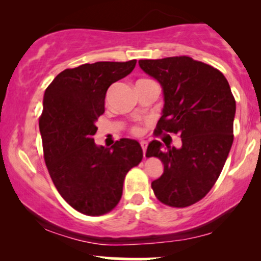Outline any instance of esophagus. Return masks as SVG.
<instances>
[{
  "label": "esophagus",
  "instance_id": "obj_1",
  "mask_svg": "<svg viewBox=\"0 0 261 261\" xmlns=\"http://www.w3.org/2000/svg\"><path fill=\"white\" fill-rule=\"evenodd\" d=\"M140 145H141V147H142V151H143V155H145L146 148H147V141L142 140V141H141V142H140Z\"/></svg>",
  "mask_w": 261,
  "mask_h": 261
}]
</instances>
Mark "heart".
Returning <instances> with one entry per match:
<instances>
[{"instance_id":"obj_1","label":"heart","mask_w":261,"mask_h":261,"mask_svg":"<svg viewBox=\"0 0 261 261\" xmlns=\"http://www.w3.org/2000/svg\"><path fill=\"white\" fill-rule=\"evenodd\" d=\"M136 131H137V130H136Z\"/></svg>"}]
</instances>
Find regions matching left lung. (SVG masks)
Returning <instances> with one entry per match:
<instances>
[{"mask_svg": "<svg viewBox=\"0 0 261 261\" xmlns=\"http://www.w3.org/2000/svg\"><path fill=\"white\" fill-rule=\"evenodd\" d=\"M139 65L163 92L155 134L181 137L180 148H163L157 140L148 143L146 155L164 166L152 189L161 202L187 207L201 200L222 172L233 143L234 97L222 72L189 56L140 60Z\"/></svg>", "mask_w": 261, "mask_h": 261, "instance_id": "1", "label": "left lung"}]
</instances>
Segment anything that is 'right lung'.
Here are the masks:
<instances>
[{"instance_id":"right-lung-1","label":"right lung","mask_w":261,"mask_h":261,"mask_svg":"<svg viewBox=\"0 0 261 261\" xmlns=\"http://www.w3.org/2000/svg\"><path fill=\"white\" fill-rule=\"evenodd\" d=\"M135 65L136 60L99 61L67 68L44 93L39 128L45 163L60 195L81 214L112 211L121 199L125 175L142 160L136 140L121 139L107 148L93 139L108 88Z\"/></svg>"}]
</instances>
